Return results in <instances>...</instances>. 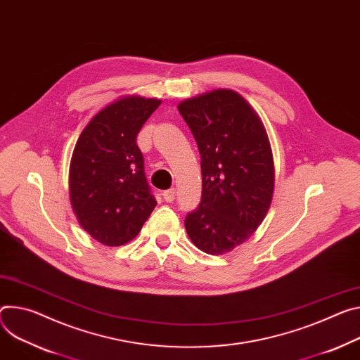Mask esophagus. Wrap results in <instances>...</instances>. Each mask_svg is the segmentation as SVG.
Here are the masks:
<instances>
[{
	"label": "esophagus",
	"mask_w": 360,
	"mask_h": 360,
	"mask_svg": "<svg viewBox=\"0 0 360 360\" xmlns=\"http://www.w3.org/2000/svg\"><path fill=\"white\" fill-rule=\"evenodd\" d=\"M175 195H176V189L171 188V189L163 192V198H165L167 202H174L175 201Z\"/></svg>",
	"instance_id": "esophagus-1"
}]
</instances>
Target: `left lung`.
I'll return each instance as SVG.
<instances>
[{"mask_svg":"<svg viewBox=\"0 0 360 360\" xmlns=\"http://www.w3.org/2000/svg\"><path fill=\"white\" fill-rule=\"evenodd\" d=\"M201 155L202 197L185 230L201 251L221 255L247 241L264 221L274 192L267 130L231 89H214L178 103Z\"/></svg>","mask_w":360,"mask_h":360,"instance_id":"1","label":"left lung"}]
</instances>
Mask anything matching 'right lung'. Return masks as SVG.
Returning <instances> with one entry per match:
<instances>
[{
  "label": "right lung",
  "mask_w": 360,
  "mask_h": 360,
  "mask_svg": "<svg viewBox=\"0 0 360 360\" xmlns=\"http://www.w3.org/2000/svg\"><path fill=\"white\" fill-rule=\"evenodd\" d=\"M159 99L127 94L97 112L76 142L69 193L83 230L108 247L134 240L156 207L136 136Z\"/></svg>",
  "instance_id": "obj_1"
}]
</instances>
